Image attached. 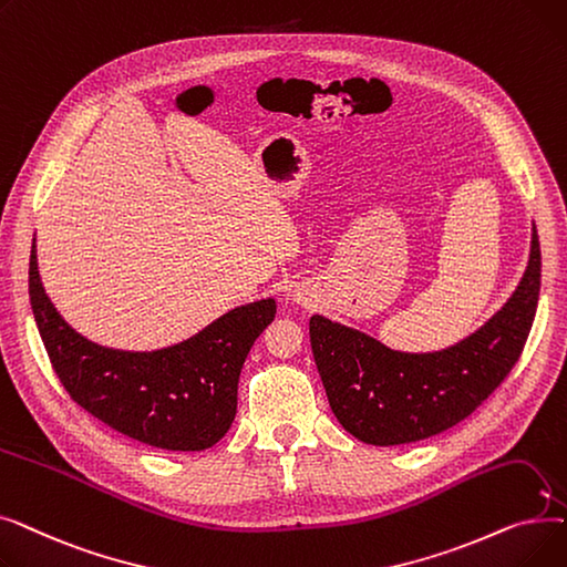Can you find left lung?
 I'll use <instances>...</instances> for the list:
<instances>
[{
  "label": "left lung",
  "mask_w": 567,
  "mask_h": 567,
  "mask_svg": "<svg viewBox=\"0 0 567 567\" xmlns=\"http://www.w3.org/2000/svg\"><path fill=\"white\" fill-rule=\"evenodd\" d=\"M540 296V241L526 271L478 331L436 351H400L323 315L310 317L312 355L340 425L370 445L441 434L478 409L517 363Z\"/></svg>",
  "instance_id": "left-lung-1"
}]
</instances>
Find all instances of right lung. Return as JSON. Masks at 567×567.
I'll list each match as a JSON object with an SVG mask.
<instances>
[{"mask_svg":"<svg viewBox=\"0 0 567 567\" xmlns=\"http://www.w3.org/2000/svg\"><path fill=\"white\" fill-rule=\"evenodd\" d=\"M29 299L50 363L69 395L101 423L152 449L195 453L216 445L236 415L238 374L276 317V299L238 306L195 336L152 351L99 344L56 312L29 255Z\"/></svg>","mask_w":567,"mask_h":567,"instance_id":"add662e5","label":"right lung"}]
</instances>
